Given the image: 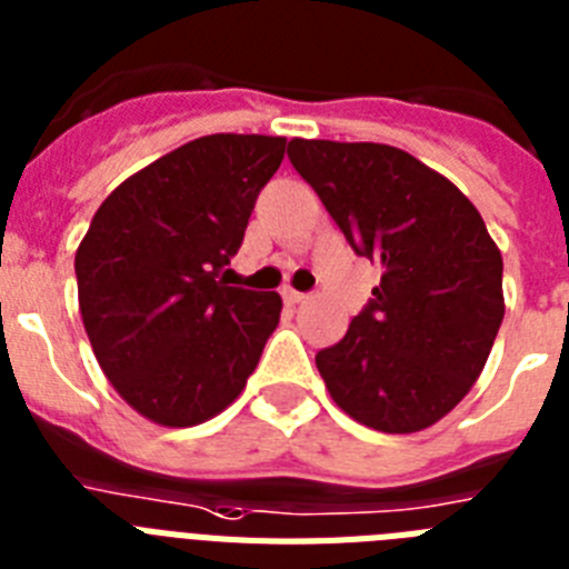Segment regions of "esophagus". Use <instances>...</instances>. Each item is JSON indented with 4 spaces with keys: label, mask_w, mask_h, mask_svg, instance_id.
<instances>
[{
    "label": "esophagus",
    "mask_w": 569,
    "mask_h": 569,
    "mask_svg": "<svg viewBox=\"0 0 569 569\" xmlns=\"http://www.w3.org/2000/svg\"><path fill=\"white\" fill-rule=\"evenodd\" d=\"M281 296H284V302L288 305H302L305 299H308V293H299V290H293V288H284L281 290Z\"/></svg>",
    "instance_id": "obj_1"
}]
</instances>
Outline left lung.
<instances>
[{
  "mask_svg": "<svg viewBox=\"0 0 569 569\" xmlns=\"http://www.w3.org/2000/svg\"><path fill=\"white\" fill-rule=\"evenodd\" d=\"M288 157L380 284L317 355L342 412L380 433L445 419L480 378L503 322V258L462 191L407 150L290 139Z\"/></svg>",
  "mask_w": 569,
  "mask_h": 569,
  "instance_id": "8db88e82",
  "label": "left lung"
}]
</instances>
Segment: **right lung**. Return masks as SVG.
<instances>
[{
    "mask_svg": "<svg viewBox=\"0 0 569 569\" xmlns=\"http://www.w3.org/2000/svg\"><path fill=\"white\" fill-rule=\"evenodd\" d=\"M288 139L214 133L127 177L74 252L98 366L153 425L209 421L241 396L279 326L276 290L220 279Z\"/></svg>",
    "mask_w": 569,
    "mask_h": 569,
    "instance_id": "obj_1",
    "label": "right lung"
}]
</instances>
